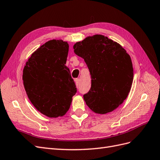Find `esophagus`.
<instances>
[{
  "instance_id": "1",
  "label": "esophagus",
  "mask_w": 160,
  "mask_h": 160,
  "mask_svg": "<svg viewBox=\"0 0 160 160\" xmlns=\"http://www.w3.org/2000/svg\"><path fill=\"white\" fill-rule=\"evenodd\" d=\"M75 84H76L77 88H78V87H79V85H80V79H76L75 80Z\"/></svg>"
}]
</instances>
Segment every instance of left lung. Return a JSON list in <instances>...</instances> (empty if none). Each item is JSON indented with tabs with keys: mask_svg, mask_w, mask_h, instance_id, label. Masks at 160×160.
<instances>
[{
	"mask_svg": "<svg viewBox=\"0 0 160 160\" xmlns=\"http://www.w3.org/2000/svg\"><path fill=\"white\" fill-rule=\"evenodd\" d=\"M77 55L83 58L91 77V87L83 95L93 112H111L127 98L132 88L133 69L132 59L118 42L95 35L73 46Z\"/></svg>",
	"mask_w": 160,
	"mask_h": 160,
	"instance_id": "8db88e82",
	"label": "left lung"
}]
</instances>
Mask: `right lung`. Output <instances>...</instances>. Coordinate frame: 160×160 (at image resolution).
<instances>
[{
  "mask_svg": "<svg viewBox=\"0 0 160 160\" xmlns=\"http://www.w3.org/2000/svg\"><path fill=\"white\" fill-rule=\"evenodd\" d=\"M69 44L51 40L31 55L24 67L22 80L28 99L49 118L63 116L69 110L76 85L65 64Z\"/></svg>",
  "mask_w": 160,
  "mask_h": 160,
  "instance_id": "right-lung-1",
  "label": "right lung"
}]
</instances>
